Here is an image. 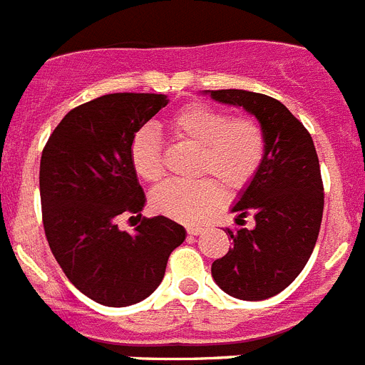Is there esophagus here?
<instances>
[{
    "label": "esophagus",
    "instance_id": "1",
    "mask_svg": "<svg viewBox=\"0 0 365 365\" xmlns=\"http://www.w3.org/2000/svg\"><path fill=\"white\" fill-rule=\"evenodd\" d=\"M203 230H205V227H201V225H188V227H186V232H188L190 236L201 235Z\"/></svg>",
    "mask_w": 365,
    "mask_h": 365
}]
</instances>
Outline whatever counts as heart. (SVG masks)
Segmentation results:
<instances>
[{
  "instance_id": "heart-1",
  "label": "heart",
  "mask_w": 365,
  "mask_h": 365,
  "mask_svg": "<svg viewBox=\"0 0 365 365\" xmlns=\"http://www.w3.org/2000/svg\"><path fill=\"white\" fill-rule=\"evenodd\" d=\"M170 135L195 148L190 182L168 180L151 192V207L173 220L192 221L207 216L223 199L221 186L235 194L247 188L266 158L267 136L262 123L251 116L208 105H188L168 120ZM129 160L145 182L164 175L160 140L151 127L136 130L129 145Z\"/></svg>"
}]
</instances>
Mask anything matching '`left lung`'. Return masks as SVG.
<instances>
[{"mask_svg":"<svg viewBox=\"0 0 365 365\" xmlns=\"http://www.w3.org/2000/svg\"><path fill=\"white\" fill-rule=\"evenodd\" d=\"M212 99L255 114L267 136L264 164L235 212L255 216V229H227L232 249L212 264L225 294L262 301L288 288L303 272L322 227L323 180L312 136L277 99L247 90H210Z\"/></svg>","mask_w":365,"mask_h":365,"instance_id":"1","label":"left lung"}]
</instances>
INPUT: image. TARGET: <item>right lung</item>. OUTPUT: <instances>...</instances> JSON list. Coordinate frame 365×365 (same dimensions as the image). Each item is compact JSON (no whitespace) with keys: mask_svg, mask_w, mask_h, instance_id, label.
Returning a JSON list of instances; mask_svg holds the SVG:
<instances>
[{"mask_svg":"<svg viewBox=\"0 0 365 365\" xmlns=\"http://www.w3.org/2000/svg\"><path fill=\"white\" fill-rule=\"evenodd\" d=\"M168 99L162 93H107L70 110L40 160L46 238L70 282L105 307H129L157 289L171 251L186 238L170 217H143L129 235L117 216L142 217L145 195L130 166L136 130Z\"/></svg>","mask_w":365,"mask_h":365,"instance_id":"obj_1","label":"right lung"}]
</instances>
